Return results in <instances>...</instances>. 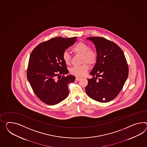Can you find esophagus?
Returning a JSON list of instances; mask_svg holds the SVG:
<instances>
[{"label": "esophagus", "instance_id": "34e87169", "mask_svg": "<svg viewBox=\"0 0 147 147\" xmlns=\"http://www.w3.org/2000/svg\"><path fill=\"white\" fill-rule=\"evenodd\" d=\"M81 79V78H80V77H76V80H77V81H79Z\"/></svg>", "mask_w": 147, "mask_h": 147}]
</instances>
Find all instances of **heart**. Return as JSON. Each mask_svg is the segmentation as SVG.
<instances>
[{
    "mask_svg": "<svg viewBox=\"0 0 147 147\" xmlns=\"http://www.w3.org/2000/svg\"><path fill=\"white\" fill-rule=\"evenodd\" d=\"M71 51L76 54L82 55V63H87L90 65L95 64L98 59L96 52L90 49L88 45L84 42L77 43L72 47ZM62 59L66 64H69L71 61V57L67 52H64L62 54ZM89 69L88 64H84L80 66H76L70 69V73L73 75L82 77L86 74Z\"/></svg>",
    "mask_w": 147,
    "mask_h": 147,
    "instance_id": "heart-1",
    "label": "heart"
}]
</instances>
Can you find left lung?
Returning <instances> with one entry per match:
<instances>
[{
    "instance_id": "8db88e82",
    "label": "left lung",
    "mask_w": 147,
    "mask_h": 147,
    "mask_svg": "<svg viewBox=\"0 0 147 147\" xmlns=\"http://www.w3.org/2000/svg\"><path fill=\"white\" fill-rule=\"evenodd\" d=\"M98 59L85 87L87 95L102 103L113 100L120 93L128 75V67L123 51L115 42L103 37H92ZM101 76L100 79L97 77Z\"/></svg>"
}]
</instances>
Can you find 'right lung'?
<instances>
[{
    "instance_id": "add662e5",
    "label": "right lung",
    "mask_w": 147,
    "mask_h": 147,
    "mask_svg": "<svg viewBox=\"0 0 147 147\" xmlns=\"http://www.w3.org/2000/svg\"><path fill=\"white\" fill-rule=\"evenodd\" d=\"M76 39L61 37L51 39L39 44L30 54L27 79L34 94L47 105L59 103L69 95L68 84L75 81V77L64 76L69 71L62 54ZM60 74L63 75L62 78Z\"/></svg>"
}]
</instances>
